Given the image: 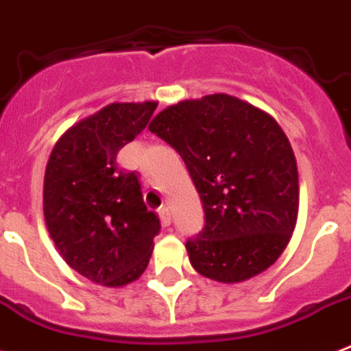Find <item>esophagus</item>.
Wrapping results in <instances>:
<instances>
[{
  "instance_id": "34e87169",
  "label": "esophagus",
  "mask_w": 351,
  "mask_h": 351,
  "mask_svg": "<svg viewBox=\"0 0 351 351\" xmlns=\"http://www.w3.org/2000/svg\"><path fill=\"white\" fill-rule=\"evenodd\" d=\"M158 217H160V222H162V226L164 228H167V226H171V211L169 208H160L158 209Z\"/></svg>"
}]
</instances>
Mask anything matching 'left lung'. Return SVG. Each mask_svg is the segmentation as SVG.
<instances>
[{
    "label": "left lung",
    "instance_id": "8db88e82",
    "mask_svg": "<svg viewBox=\"0 0 351 351\" xmlns=\"http://www.w3.org/2000/svg\"><path fill=\"white\" fill-rule=\"evenodd\" d=\"M149 129L178 151L204 204L206 226L186 244L191 266L224 284L273 266L299 215L297 160L277 120L219 93L169 106Z\"/></svg>",
    "mask_w": 351,
    "mask_h": 351
}]
</instances>
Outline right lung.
I'll return each instance as SVG.
<instances>
[{"label": "right lung", "instance_id": "1", "mask_svg": "<svg viewBox=\"0 0 351 351\" xmlns=\"http://www.w3.org/2000/svg\"><path fill=\"white\" fill-rule=\"evenodd\" d=\"M156 101H114L63 132L43 178V217L62 258L90 282L120 288L149 264L158 217L117 154L145 129Z\"/></svg>", "mask_w": 351, "mask_h": 351}]
</instances>
